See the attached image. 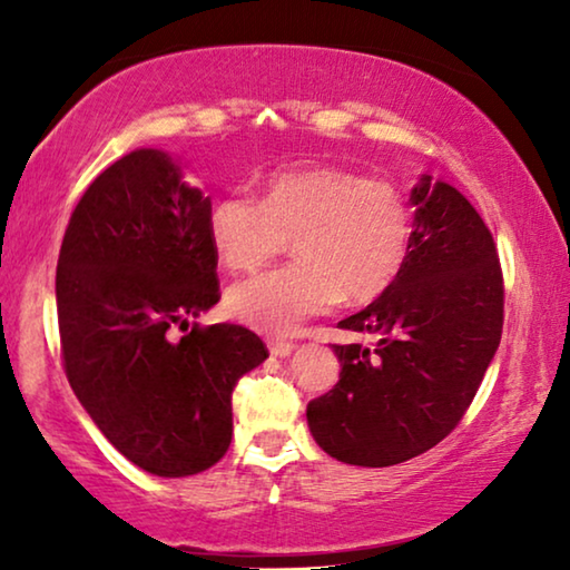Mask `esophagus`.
Returning <instances> with one entry per match:
<instances>
[{
    "instance_id": "34e87169",
    "label": "esophagus",
    "mask_w": 570,
    "mask_h": 570,
    "mask_svg": "<svg viewBox=\"0 0 570 570\" xmlns=\"http://www.w3.org/2000/svg\"><path fill=\"white\" fill-rule=\"evenodd\" d=\"M267 347H269V353L272 355H277V357H285V355H291L293 353V342L291 340H277V337H272L269 342H267Z\"/></svg>"
}]
</instances>
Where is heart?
Wrapping results in <instances>:
<instances>
[{"label":"heart","mask_w":570,"mask_h":570,"mask_svg":"<svg viewBox=\"0 0 570 570\" xmlns=\"http://www.w3.org/2000/svg\"><path fill=\"white\" fill-rule=\"evenodd\" d=\"M209 246L228 272H254L283 252L295 262L233 285L225 308L267 334H291L345 303L384 295L404 269L412 213L389 178L337 166L272 170L259 199L228 191L207 209Z\"/></svg>","instance_id":"b5f03b06"}]
</instances>
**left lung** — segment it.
<instances>
[{
	"mask_svg": "<svg viewBox=\"0 0 570 570\" xmlns=\"http://www.w3.org/2000/svg\"><path fill=\"white\" fill-rule=\"evenodd\" d=\"M410 256L389 291L342 318L376 347L334 345L340 381L308 402V428L345 464L392 466L433 449L478 394L503 332L493 233L454 186L425 176L410 197Z\"/></svg>",
	"mask_w": 570,
	"mask_h": 570,
	"instance_id": "left-lung-1",
	"label": "left lung"
}]
</instances>
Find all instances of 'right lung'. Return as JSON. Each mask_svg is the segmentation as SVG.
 Segmentation results:
<instances>
[{"mask_svg": "<svg viewBox=\"0 0 570 570\" xmlns=\"http://www.w3.org/2000/svg\"><path fill=\"white\" fill-rule=\"evenodd\" d=\"M213 202L160 150H135L77 202L57 262L61 363L100 433L158 478L197 474L233 439L230 396L267 357L238 324H191L220 301Z\"/></svg>", "mask_w": 570, "mask_h": 570, "instance_id": "right-lung-1", "label": "right lung"}]
</instances>
